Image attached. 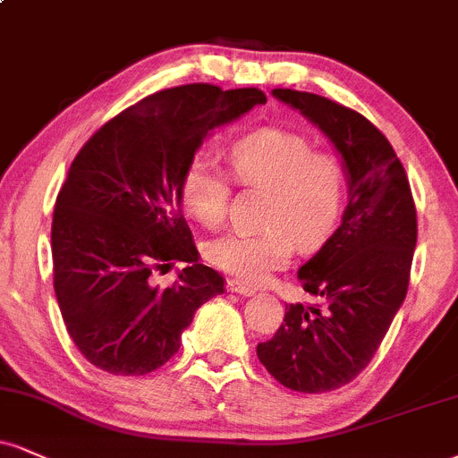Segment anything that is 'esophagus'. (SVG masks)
<instances>
[{
    "instance_id": "obj_1",
    "label": "esophagus",
    "mask_w": 458,
    "mask_h": 458,
    "mask_svg": "<svg viewBox=\"0 0 458 458\" xmlns=\"http://www.w3.org/2000/svg\"><path fill=\"white\" fill-rule=\"evenodd\" d=\"M225 290L233 292V294H241V296H253V294H256V290L250 288V285L236 282V279H230V282L225 284Z\"/></svg>"
}]
</instances>
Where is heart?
<instances>
[{"label": "heart", "mask_w": 458, "mask_h": 458, "mask_svg": "<svg viewBox=\"0 0 458 458\" xmlns=\"http://www.w3.org/2000/svg\"><path fill=\"white\" fill-rule=\"evenodd\" d=\"M233 168L245 187L268 191L262 233H228L207 245V260L245 284H262L288 264L294 243L310 250L327 239L337 222L345 194L341 164L328 153H313L296 131L262 128L234 142ZM181 196L187 213L207 228L224 224L230 181L211 156L190 162Z\"/></svg>", "instance_id": "1"}]
</instances>
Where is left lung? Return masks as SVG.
Masks as SVG:
<instances>
[{"instance_id": "left-lung-1", "label": "left lung", "mask_w": 458, "mask_h": 458, "mask_svg": "<svg viewBox=\"0 0 458 458\" xmlns=\"http://www.w3.org/2000/svg\"><path fill=\"white\" fill-rule=\"evenodd\" d=\"M339 153L348 207L339 228L299 268L302 290L322 305H285L284 324L258 344L267 371L296 393H328L371 362L403 305L416 250V207L403 164L360 113L328 98L273 89Z\"/></svg>"}]
</instances>
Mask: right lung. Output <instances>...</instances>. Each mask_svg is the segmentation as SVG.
Wrapping results in <instances>:
<instances>
[{"label":"right lung","instance_id":"add662e5","mask_svg":"<svg viewBox=\"0 0 458 458\" xmlns=\"http://www.w3.org/2000/svg\"><path fill=\"white\" fill-rule=\"evenodd\" d=\"M267 102L262 91L174 87L125 108L72 162L53 213V285L81 354L113 376L168 362L224 277L198 262L181 205L183 174L215 128ZM188 267L162 291L153 270Z\"/></svg>","mask_w":458,"mask_h":458}]
</instances>
